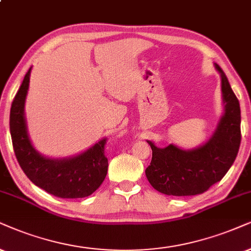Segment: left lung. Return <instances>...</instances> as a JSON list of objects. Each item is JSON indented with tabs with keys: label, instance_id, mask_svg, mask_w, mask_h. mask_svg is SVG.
Instances as JSON below:
<instances>
[{
	"label": "left lung",
	"instance_id": "1",
	"mask_svg": "<svg viewBox=\"0 0 251 251\" xmlns=\"http://www.w3.org/2000/svg\"><path fill=\"white\" fill-rule=\"evenodd\" d=\"M214 67L221 77L224 115L211 138L193 149H182L174 144L160 148L147 140L153 157L146 176L151 185L163 195L195 196L205 192L223 179L239 153L240 103L223 69L217 63Z\"/></svg>",
	"mask_w": 251,
	"mask_h": 251
}]
</instances>
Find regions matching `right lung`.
I'll return each mask as SVG.
<instances>
[{
  "label": "right lung",
  "mask_w": 251,
  "mask_h": 251,
  "mask_svg": "<svg viewBox=\"0 0 251 251\" xmlns=\"http://www.w3.org/2000/svg\"><path fill=\"white\" fill-rule=\"evenodd\" d=\"M31 68L16 94L10 110V134L15 155L27 178L38 188L59 198H84L100 188L107 174L104 155L106 139L103 138L87 151L74 156L52 158L44 156L27 133L25 100Z\"/></svg>",
  "instance_id": "add662e5"
}]
</instances>
